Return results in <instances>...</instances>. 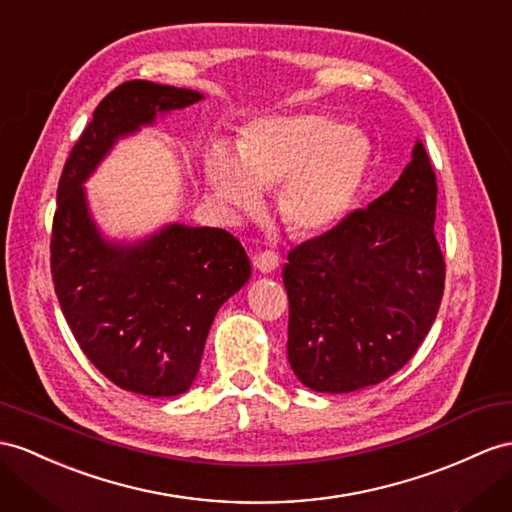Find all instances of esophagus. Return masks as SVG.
<instances>
[{"label":"esophagus","mask_w":512,"mask_h":512,"mask_svg":"<svg viewBox=\"0 0 512 512\" xmlns=\"http://www.w3.org/2000/svg\"><path fill=\"white\" fill-rule=\"evenodd\" d=\"M253 264H255V268H257L259 272L270 274L272 270H277V266H279V255L272 253V251L257 253V255L253 257Z\"/></svg>","instance_id":"1"}]
</instances>
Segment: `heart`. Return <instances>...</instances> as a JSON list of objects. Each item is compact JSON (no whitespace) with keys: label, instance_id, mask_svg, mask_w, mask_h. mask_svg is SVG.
<instances>
[{"label":"heart","instance_id":"b5f03b06","mask_svg":"<svg viewBox=\"0 0 512 512\" xmlns=\"http://www.w3.org/2000/svg\"><path fill=\"white\" fill-rule=\"evenodd\" d=\"M372 166V142L331 114L266 116L244 129L238 149L214 142L205 155V181L227 212L253 209L259 192H277L287 229L329 231L355 207Z\"/></svg>","mask_w":512,"mask_h":512}]
</instances>
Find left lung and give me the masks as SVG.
I'll return each instance as SVG.
<instances>
[{
  "label": "left lung",
  "instance_id": "1",
  "mask_svg": "<svg viewBox=\"0 0 512 512\" xmlns=\"http://www.w3.org/2000/svg\"><path fill=\"white\" fill-rule=\"evenodd\" d=\"M437 179L424 144L389 192L292 248L287 359L313 391L348 393L396 374L424 342L443 296Z\"/></svg>",
  "mask_w": 512,
  "mask_h": 512
}]
</instances>
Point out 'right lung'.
<instances>
[{
    "label": "right lung",
    "instance_id": "add662e5",
    "mask_svg": "<svg viewBox=\"0 0 512 512\" xmlns=\"http://www.w3.org/2000/svg\"><path fill=\"white\" fill-rule=\"evenodd\" d=\"M203 95L144 80L116 86L75 142L58 183L51 277L77 344L125 391H188L218 309L251 279V261L225 229L173 222L134 244L110 242L90 216L84 181L119 138Z\"/></svg>",
    "mask_w": 512,
    "mask_h": 512
}]
</instances>
